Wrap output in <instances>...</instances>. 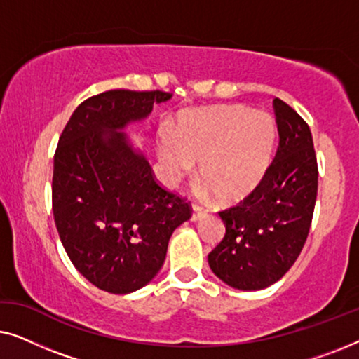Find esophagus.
<instances>
[{
	"instance_id": "obj_1",
	"label": "esophagus",
	"mask_w": 359,
	"mask_h": 359,
	"mask_svg": "<svg viewBox=\"0 0 359 359\" xmlns=\"http://www.w3.org/2000/svg\"><path fill=\"white\" fill-rule=\"evenodd\" d=\"M204 212H205V210H204L203 205H199V204L194 203V204H193V214H191V219L198 220Z\"/></svg>"
}]
</instances>
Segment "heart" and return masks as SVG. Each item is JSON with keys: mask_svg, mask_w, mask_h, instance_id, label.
I'll list each match as a JSON object with an SVG mask.
<instances>
[{"mask_svg": "<svg viewBox=\"0 0 359 359\" xmlns=\"http://www.w3.org/2000/svg\"><path fill=\"white\" fill-rule=\"evenodd\" d=\"M276 122L266 112L247 106H220L191 111L181 117L176 139L160 144V163L168 183L194 173L220 203H237L262 183L273 161Z\"/></svg>", "mask_w": 359, "mask_h": 359, "instance_id": "b5f03b06", "label": "heart"}]
</instances>
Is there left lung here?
<instances>
[{
    "instance_id": "1",
    "label": "left lung",
    "mask_w": 359,
    "mask_h": 359,
    "mask_svg": "<svg viewBox=\"0 0 359 359\" xmlns=\"http://www.w3.org/2000/svg\"><path fill=\"white\" fill-rule=\"evenodd\" d=\"M279 144L262 183L220 210L225 235L209 253V266L225 284L258 291L289 271L306 243L317 199L318 168L307 122L274 97Z\"/></svg>"
}]
</instances>
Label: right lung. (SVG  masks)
Returning a JSON list of instances; mask_svg holds the SVG:
<instances>
[{
    "label": "right lung",
    "mask_w": 359,
    "mask_h": 359,
    "mask_svg": "<svg viewBox=\"0 0 359 359\" xmlns=\"http://www.w3.org/2000/svg\"><path fill=\"white\" fill-rule=\"evenodd\" d=\"M171 93L109 90L73 112L53 155L52 209L63 248L91 284L134 292L155 278L193 209L156 183L124 132Z\"/></svg>",
    "instance_id": "right-lung-1"
}]
</instances>
